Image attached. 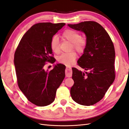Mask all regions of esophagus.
Returning <instances> with one entry per match:
<instances>
[{
  "label": "esophagus",
  "instance_id": "1",
  "mask_svg": "<svg viewBox=\"0 0 129 129\" xmlns=\"http://www.w3.org/2000/svg\"><path fill=\"white\" fill-rule=\"evenodd\" d=\"M71 68L70 67H66V75L67 77H71L72 76V72L71 70Z\"/></svg>",
  "mask_w": 129,
  "mask_h": 129
}]
</instances>
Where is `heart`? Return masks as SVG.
I'll list each match as a JSON object with an SVG mask.
<instances>
[{
	"label": "heart",
	"instance_id": "b5f03b06",
	"mask_svg": "<svg viewBox=\"0 0 129 129\" xmlns=\"http://www.w3.org/2000/svg\"><path fill=\"white\" fill-rule=\"evenodd\" d=\"M62 37L72 44V48L76 50L78 52L82 53L85 49L86 46V39L81 38L80 34L75 31L67 29L63 33ZM50 46L52 52L56 54L59 52V40L57 36H54L52 38L50 41ZM76 57V54L74 52H71L62 54L58 58V61L61 63L70 66L74 62Z\"/></svg>",
	"mask_w": 129,
	"mask_h": 129
}]
</instances>
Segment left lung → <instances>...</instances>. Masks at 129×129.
I'll return each instance as SVG.
<instances>
[{"label":"left lung","instance_id":"obj_1","mask_svg":"<svg viewBox=\"0 0 129 129\" xmlns=\"http://www.w3.org/2000/svg\"><path fill=\"white\" fill-rule=\"evenodd\" d=\"M72 29L83 32L86 46L78 64L88 72L72 68L74 85L72 99L83 106H91L101 100L115 79V50L108 33L99 23L84 21L68 24Z\"/></svg>","mask_w":129,"mask_h":129}]
</instances>
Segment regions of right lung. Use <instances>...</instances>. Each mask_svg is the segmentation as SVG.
<instances>
[{
	"label": "right lung",
	"instance_id": "add662e5",
	"mask_svg": "<svg viewBox=\"0 0 129 129\" xmlns=\"http://www.w3.org/2000/svg\"><path fill=\"white\" fill-rule=\"evenodd\" d=\"M65 24L43 22L33 25L22 38L15 51L14 62L18 87L38 106H46L54 101L56 91L65 77L66 66L61 63L55 64L51 71L44 68L46 61H56L50 56V41Z\"/></svg>",
	"mask_w": 129,
	"mask_h": 129
}]
</instances>
